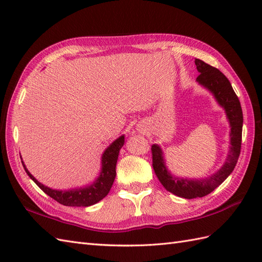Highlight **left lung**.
<instances>
[{
  "label": "left lung",
  "mask_w": 262,
  "mask_h": 262,
  "mask_svg": "<svg viewBox=\"0 0 262 262\" xmlns=\"http://www.w3.org/2000/svg\"><path fill=\"white\" fill-rule=\"evenodd\" d=\"M194 64L200 73L196 81L200 85L207 89L216 99L217 103L225 110L231 127V146L224 164L215 173L203 179H188V178L183 179V178L171 174L165 165L163 151L158 144H153L151 148L153 169L158 179L166 190L178 197L186 199L207 196L232 173L241 152L243 126V114L240 100L233 90L227 77L220 70L206 64L198 58L194 59Z\"/></svg>",
  "instance_id": "1"
}]
</instances>
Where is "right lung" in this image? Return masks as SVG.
<instances>
[{"label":"right lung","instance_id":"right-lung-1","mask_svg":"<svg viewBox=\"0 0 262 262\" xmlns=\"http://www.w3.org/2000/svg\"><path fill=\"white\" fill-rule=\"evenodd\" d=\"M125 135H121L117 138L110 145L105 148L101 158V171L98 178L94 180L91 185L85 187L70 189V190H57V189H52L47 186H43L42 183L39 182L35 177H33L24 163L21 161L22 165L27 172V174L30 177V179L41 189V190L47 193L49 197L56 200L57 203L64 206H74V207H88L99 203L100 200L103 199L109 193L111 186L115 181L116 178V164L118 160V155L120 148L124 146Z\"/></svg>","mask_w":262,"mask_h":262}]
</instances>
